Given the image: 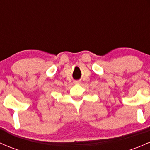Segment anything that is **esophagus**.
Returning <instances> with one entry per match:
<instances>
[{"label": "esophagus", "instance_id": "1", "mask_svg": "<svg viewBox=\"0 0 150 150\" xmlns=\"http://www.w3.org/2000/svg\"><path fill=\"white\" fill-rule=\"evenodd\" d=\"M81 81H75V84H80V83H81Z\"/></svg>", "mask_w": 150, "mask_h": 150}]
</instances>
